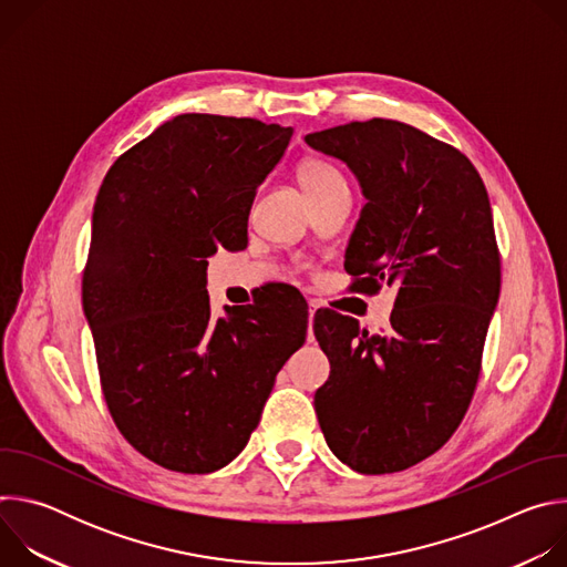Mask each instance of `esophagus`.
<instances>
[{
    "mask_svg": "<svg viewBox=\"0 0 567 567\" xmlns=\"http://www.w3.org/2000/svg\"><path fill=\"white\" fill-rule=\"evenodd\" d=\"M316 309H318V305L311 300V302H309V318L316 313Z\"/></svg>",
    "mask_w": 567,
    "mask_h": 567,
    "instance_id": "esophagus-1",
    "label": "esophagus"
}]
</instances>
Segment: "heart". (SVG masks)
Listing matches in <instances>:
<instances>
[{
  "label": "heart",
  "instance_id": "1",
  "mask_svg": "<svg viewBox=\"0 0 567 567\" xmlns=\"http://www.w3.org/2000/svg\"><path fill=\"white\" fill-rule=\"evenodd\" d=\"M298 177L309 197L346 184L343 175L326 158H305L298 168Z\"/></svg>",
  "mask_w": 567,
  "mask_h": 567
}]
</instances>
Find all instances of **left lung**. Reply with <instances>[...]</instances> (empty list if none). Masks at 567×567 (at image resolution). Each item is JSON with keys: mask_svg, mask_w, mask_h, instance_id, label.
<instances>
[{"mask_svg": "<svg viewBox=\"0 0 567 567\" xmlns=\"http://www.w3.org/2000/svg\"><path fill=\"white\" fill-rule=\"evenodd\" d=\"M354 173L365 197L346 251L352 289L396 285L390 328L316 311L330 379L313 394L318 424L350 468H409L460 426L501 293L487 188L471 161L422 130L354 121L305 136Z\"/></svg>", "mask_w": 567, "mask_h": 567, "instance_id": "left-lung-1", "label": "left lung"}]
</instances>
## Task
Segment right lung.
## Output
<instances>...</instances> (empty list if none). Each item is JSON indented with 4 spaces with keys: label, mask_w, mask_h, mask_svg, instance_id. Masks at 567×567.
<instances>
[{
    "label": "right lung",
    "mask_w": 567,
    "mask_h": 567,
    "mask_svg": "<svg viewBox=\"0 0 567 567\" xmlns=\"http://www.w3.org/2000/svg\"><path fill=\"white\" fill-rule=\"evenodd\" d=\"M293 130L182 114L121 154L94 204L83 307L123 437L154 464L213 473L247 446L285 361L305 343L302 302L224 307L206 258L247 247L258 186Z\"/></svg>",
    "instance_id": "obj_1"
}]
</instances>
